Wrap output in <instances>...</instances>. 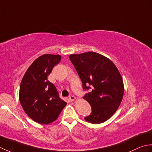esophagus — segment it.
Masks as SVG:
<instances>
[{"label": "esophagus", "instance_id": "obj_1", "mask_svg": "<svg viewBox=\"0 0 152 152\" xmlns=\"http://www.w3.org/2000/svg\"><path fill=\"white\" fill-rule=\"evenodd\" d=\"M69 100H71V101H74L76 99V98L74 96H73V95H71V96H69Z\"/></svg>", "mask_w": 152, "mask_h": 152}]
</instances>
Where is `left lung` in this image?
Returning a JSON list of instances; mask_svg holds the SVG:
<instances>
[{"label": "left lung", "mask_w": 152, "mask_h": 152, "mask_svg": "<svg viewBox=\"0 0 152 152\" xmlns=\"http://www.w3.org/2000/svg\"><path fill=\"white\" fill-rule=\"evenodd\" d=\"M69 59L83 83L89 90L83 98L92 107L88 123L99 124L109 119L119 108L124 94L122 77L109 58L94 52L71 54Z\"/></svg>", "instance_id": "1"}]
</instances>
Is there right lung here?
<instances>
[{"mask_svg":"<svg viewBox=\"0 0 152 152\" xmlns=\"http://www.w3.org/2000/svg\"><path fill=\"white\" fill-rule=\"evenodd\" d=\"M60 60V55L41 56L29 66L21 80L20 104L27 115L39 124L54 122L67 105L59 97L54 85L47 79Z\"/></svg>","mask_w":152,"mask_h":152,"instance_id":"right-lung-1","label":"right lung"}]
</instances>
